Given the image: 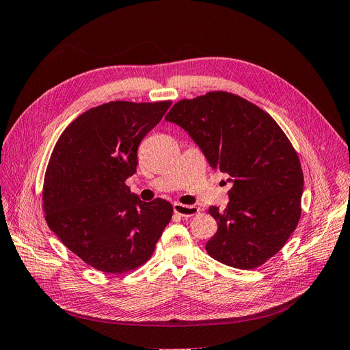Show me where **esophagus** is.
<instances>
[{
    "label": "esophagus",
    "mask_w": 350,
    "mask_h": 350,
    "mask_svg": "<svg viewBox=\"0 0 350 350\" xmlns=\"http://www.w3.org/2000/svg\"><path fill=\"white\" fill-rule=\"evenodd\" d=\"M173 211H174V213H177L178 216H183V217H190V216H195L199 213V208H196V206H187V204H182V203H174Z\"/></svg>",
    "instance_id": "1"
}]
</instances>
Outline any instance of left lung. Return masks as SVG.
Returning <instances> with one entry per match:
<instances>
[{
	"label": "left lung",
	"instance_id": "8db88e82",
	"mask_svg": "<svg viewBox=\"0 0 350 350\" xmlns=\"http://www.w3.org/2000/svg\"><path fill=\"white\" fill-rule=\"evenodd\" d=\"M165 121L186 129L213 170L232 183L228 208H209L217 232L206 251L239 269L265 264L301 216L304 177L287 135L264 109L224 90L178 100Z\"/></svg>",
	"mask_w": 350,
	"mask_h": 350
}]
</instances>
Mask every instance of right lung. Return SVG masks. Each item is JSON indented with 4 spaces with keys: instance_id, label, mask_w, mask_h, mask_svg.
<instances>
[{
    "instance_id": "add662e5",
    "label": "right lung",
    "mask_w": 350,
    "mask_h": 350,
    "mask_svg": "<svg viewBox=\"0 0 350 350\" xmlns=\"http://www.w3.org/2000/svg\"><path fill=\"white\" fill-rule=\"evenodd\" d=\"M172 100H112L70 122L51 151L43 211L49 228L83 262L107 274L146 264L173 216L164 199L141 202L125 185L141 139Z\"/></svg>"
}]
</instances>
